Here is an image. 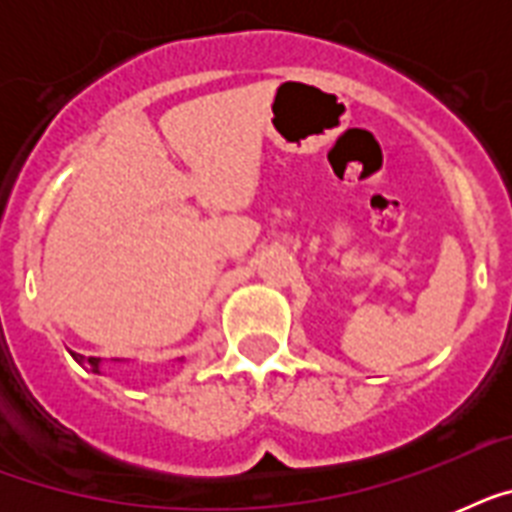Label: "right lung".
<instances>
[{
    "label": "right lung",
    "mask_w": 512,
    "mask_h": 512,
    "mask_svg": "<svg viewBox=\"0 0 512 512\" xmlns=\"http://www.w3.org/2000/svg\"><path fill=\"white\" fill-rule=\"evenodd\" d=\"M71 356H74L76 361H79V364H82V361H87V366H90L92 372H95V374H100V358H95V356L84 358V356H79V353H71Z\"/></svg>",
    "instance_id": "1"
}]
</instances>
